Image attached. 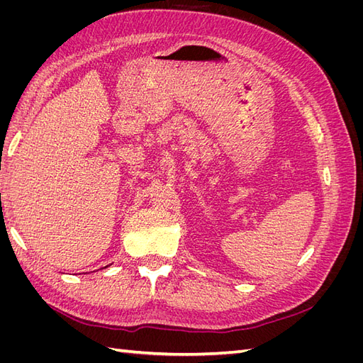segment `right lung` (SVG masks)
Returning a JSON list of instances; mask_svg holds the SVG:
<instances>
[{
  "mask_svg": "<svg viewBox=\"0 0 363 363\" xmlns=\"http://www.w3.org/2000/svg\"><path fill=\"white\" fill-rule=\"evenodd\" d=\"M104 268H106V267H104Z\"/></svg>",
  "mask_w": 363,
  "mask_h": 363,
  "instance_id": "1",
  "label": "right lung"
}]
</instances>
